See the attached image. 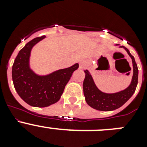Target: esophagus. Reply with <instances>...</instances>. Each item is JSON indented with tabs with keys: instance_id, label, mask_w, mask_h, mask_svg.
<instances>
[{
	"instance_id": "34e87169",
	"label": "esophagus",
	"mask_w": 147,
	"mask_h": 147,
	"mask_svg": "<svg viewBox=\"0 0 147 147\" xmlns=\"http://www.w3.org/2000/svg\"><path fill=\"white\" fill-rule=\"evenodd\" d=\"M87 66V63L85 61H82L80 62V69H84Z\"/></svg>"
}]
</instances>
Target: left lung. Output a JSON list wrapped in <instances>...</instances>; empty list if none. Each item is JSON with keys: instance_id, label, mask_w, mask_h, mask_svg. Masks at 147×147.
Listing matches in <instances>:
<instances>
[{"instance_id": "obj_1", "label": "left lung", "mask_w": 147, "mask_h": 147, "mask_svg": "<svg viewBox=\"0 0 147 147\" xmlns=\"http://www.w3.org/2000/svg\"><path fill=\"white\" fill-rule=\"evenodd\" d=\"M116 45H119L116 44ZM124 49L132 59L133 74L130 85L126 89L114 93H107L101 91L95 84L91 74L88 70H85V77L83 82V92L85 101L90 107L101 111H111L121 107L131 98L135 93L138 85V69L134 57L129 51L124 46H119Z\"/></svg>"}]
</instances>
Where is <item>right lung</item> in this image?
I'll return each mask as SVG.
<instances>
[{"label":"right lung","instance_id":"right-lung-1","mask_svg":"<svg viewBox=\"0 0 147 147\" xmlns=\"http://www.w3.org/2000/svg\"><path fill=\"white\" fill-rule=\"evenodd\" d=\"M45 36L33 39L16 57L12 66L13 84L20 98L32 107H45L57 102L73 73L79 67L76 63L64 69H59L47 75L37 74L30 67L32 48Z\"/></svg>","mask_w":147,"mask_h":147}]
</instances>
